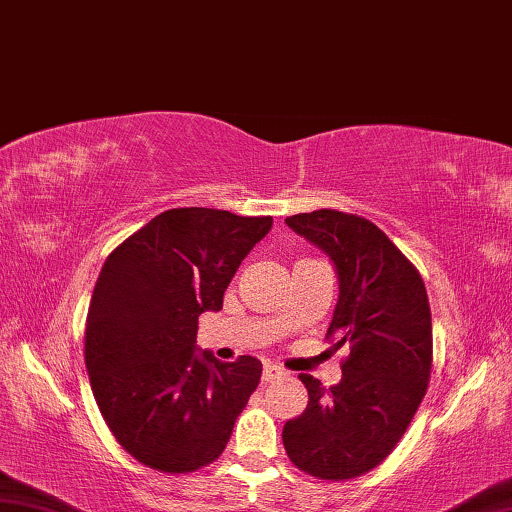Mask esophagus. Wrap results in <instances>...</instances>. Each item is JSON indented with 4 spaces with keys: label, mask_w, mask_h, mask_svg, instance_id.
<instances>
[{
    "label": "esophagus",
    "mask_w": 512,
    "mask_h": 512,
    "mask_svg": "<svg viewBox=\"0 0 512 512\" xmlns=\"http://www.w3.org/2000/svg\"><path fill=\"white\" fill-rule=\"evenodd\" d=\"M281 376H285L283 368H278V365H274V363H265V368H263V381L265 383L281 379Z\"/></svg>",
    "instance_id": "esophagus-1"
}]
</instances>
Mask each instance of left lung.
<instances>
[{"mask_svg": "<svg viewBox=\"0 0 512 512\" xmlns=\"http://www.w3.org/2000/svg\"><path fill=\"white\" fill-rule=\"evenodd\" d=\"M321 247L339 274L327 339L347 347L341 381L325 390L310 374L307 408L283 428L292 464L316 479L365 475L401 441L428 390L432 321L423 278L370 220L334 209L285 218Z\"/></svg>", "mask_w": 512, "mask_h": 512, "instance_id": "obj_1", "label": "left lung"}]
</instances>
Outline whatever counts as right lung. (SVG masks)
Masks as SVG:
<instances>
[{
    "mask_svg": "<svg viewBox=\"0 0 512 512\" xmlns=\"http://www.w3.org/2000/svg\"><path fill=\"white\" fill-rule=\"evenodd\" d=\"M272 216L162 211L106 258L84 332L95 403L120 446L158 472L216 461L260 381L254 356L196 354L198 316L223 310L243 258Z\"/></svg>",
    "mask_w": 512,
    "mask_h": 512,
    "instance_id": "1",
    "label": "right lung"
}]
</instances>
